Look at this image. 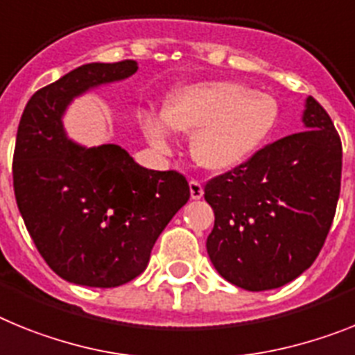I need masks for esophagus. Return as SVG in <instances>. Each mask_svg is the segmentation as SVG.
I'll list each match as a JSON object with an SVG mask.
<instances>
[{"mask_svg":"<svg viewBox=\"0 0 355 355\" xmlns=\"http://www.w3.org/2000/svg\"><path fill=\"white\" fill-rule=\"evenodd\" d=\"M189 189H191V198L200 200L203 196V186L202 182L198 180H191L189 182Z\"/></svg>","mask_w":355,"mask_h":355,"instance_id":"34e87169","label":"esophagus"}]
</instances>
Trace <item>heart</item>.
<instances>
[{
  "label": "heart",
  "mask_w": 355,
  "mask_h": 355,
  "mask_svg": "<svg viewBox=\"0 0 355 355\" xmlns=\"http://www.w3.org/2000/svg\"><path fill=\"white\" fill-rule=\"evenodd\" d=\"M162 118L150 112L141 116L144 135L153 146H169L166 122L171 130L195 134L191 152L200 166L229 171L246 162L270 137L279 105L273 96L241 82H207L169 94Z\"/></svg>",
  "instance_id": "1"
}]
</instances>
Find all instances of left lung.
Instances as JSON below:
<instances>
[{"label": "left lung", "instance_id": "8db88e82", "mask_svg": "<svg viewBox=\"0 0 355 355\" xmlns=\"http://www.w3.org/2000/svg\"><path fill=\"white\" fill-rule=\"evenodd\" d=\"M304 126L205 184L214 211L207 254L237 288L264 291L295 280L331 230L341 187L340 134L313 96Z\"/></svg>", "mask_w": 355, "mask_h": 355}]
</instances>
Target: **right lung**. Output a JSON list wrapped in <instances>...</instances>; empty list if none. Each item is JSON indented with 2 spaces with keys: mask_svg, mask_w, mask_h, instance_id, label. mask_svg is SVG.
Segmentation results:
<instances>
[{
  "mask_svg": "<svg viewBox=\"0 0 355 355\" xmlns=\"http://www.w3.org/2000/svg\"><path fill=\"white\" fill-rule=\"evenodd\" d=\"M135 71V60L80 66L39 89L21 116L15 202L39 254L73 284L118 288L139 277L191 196L178 171L146 169L118 144L84 148L64 134L60 118L73 98Z\"/></svg>",
  "mask_w": 355,
  "mask_h": 355,
  "instance_id": "obj_1",
  "label": "right lung"
}]
</instances>
